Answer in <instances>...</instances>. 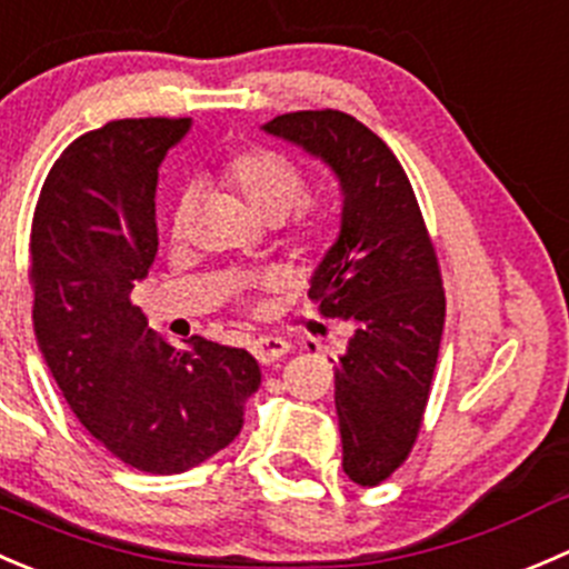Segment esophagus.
<instances>
[{
    "label": "esophagus",
    "instance_id": "obj_1",
    "mask_svg": "<svg viewBox=\"0 0 569 569\" xmlns=\"http://www.w3.org/2000/svg\"><path fill=\"white\" fill-rule=\"evenodd\" d=\"M287 351H290V346H287V340H282V337H260V340L251 342V353H254L262 365L277 362V359H282Z\"/></svg>",
    "mask_w": 569,
    "mask_h": 569
}]
</instances>
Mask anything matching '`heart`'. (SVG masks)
Here are the masks:
<instances>
[{"label":"heart","mask_w":569,"mask_h":569,"mask_svg":"<svg viewBox=\"0 0 569 569\" xmlns=\"http://www.w3.org/2000/svg\"><path fill=\"white\" fill-rule=\"evenodd\" d=\"M221 179L234 190V193L243 199V204L254 212L257 218L268 223L284 221L290 212H296L298 207L307 199V182H303L301 171L292 166L290 160H284L282 154L271 149H246L238 151L234 157H229L221 168ZM196 193L193 190H182L173 207L171 229L173 238H182L184 227H188V218L193 212ZM335 240V229L331 221L318 210H303L298 212L290 221L284 234V243L292 254L298 257H320ZM271 277L262 279H246L240 284V292L249 298V287H273Z\"/></svg>","instance_id":"obj_1"}]
</instances>
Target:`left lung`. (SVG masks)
I'll list each match as a JSON object with an SVG mask.
<instances>
[{
    "label": "left lung",
    "instance_id": "1",
    "mask_svg": "<svg viewBox=\"0 0 569 569\" xmlns=\"http://www.w3.org/2000/svg\"><path fill=\"white\" fill-rule=\"evenodd\" d=\"M266 132L303 146L340 179V238L309 301L353 337L335 370L342 470L379 487L412 453L446 323L440 262L412 182L390 146L340 110L277 116Z\"/></svg>",
    "mask_w": 569,
    "mask_h": 569
}]
</instances>
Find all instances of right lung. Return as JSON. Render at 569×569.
<instances>
[{"label":"right lung","instance_id":"right-lung-1","mask_svg":"<svg viewBox=\"0 0 569 569\" xmlns=\"http://www.w3.org/2000/svg\"><path fill=\"white\" fill-rule=\"evenodd\" d=\"M188 118H121L49 168L30 232L32 320L80 423L123 465L173 476L243 429L262 370L243 348L193 335L173 348L129 292L157 254V166Z\"/></svg>","mask_w":569,"mask_h":569}]
</instances>
